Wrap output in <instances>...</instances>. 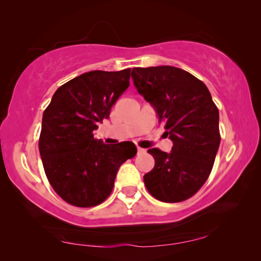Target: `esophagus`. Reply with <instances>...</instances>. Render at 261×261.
I'll return each instance as SVG.
<instances>
[{
  "label": "esophagus",
  "mask_w": 261,
  "mask_h": 261,
  "mask_svg": "<svg viewBox=\"0 0 261 261\" xmlns=\"http://www.w3.org/2000/svg\"><path fill=\"white\" fill-rule=\"evenodd\" d=\"M137 151H138V153H144L145 152V150H144V148H142V147H137Z\"/></svg>",
  "instance_id": "1"
}]
</instances>
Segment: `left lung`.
<instances>
[{
  "label": "left lung",
  "mask_w": 261,
  "mask_h": 261,
  "mask_svg": "<svg viewBox=\"0 0 261 261\" xmlns=\"http://www.w3.org/2000/svg\"><path fill=\"white\" fill-rule=\"evenodd\" d=\"M131 76L173 142L171 153L147 151L155 161L144 175L148 193L167 203L187 200L209 177L220 147L217 107L203 82L181 68L136 67Z\"/></svg>",
  "instance_id": "1"
}]
</instances>
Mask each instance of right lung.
Returning a JSON list of instances; mask_svg holds the SVG:
<instances>
[{
  "instance_id": "1",
  "label": "right lung",
  "mask_w": 261,
  "mask_h": 261,
  "mask_svg": "<svg viewBox=\"0 0 261 261\" xmlns=\"http://www.w3.org/2000/svg\"><path fill=\"white\" fill-rule=\"evenodd\" d=\"M131 69L92 71L60 86L45 109L39 152L45 174L67 203L89 208L102 203L114 188L119 166L134 158L131 142L107 145L95 139L97 123L130 85Z\"/></svg>"
}]
</instances>
